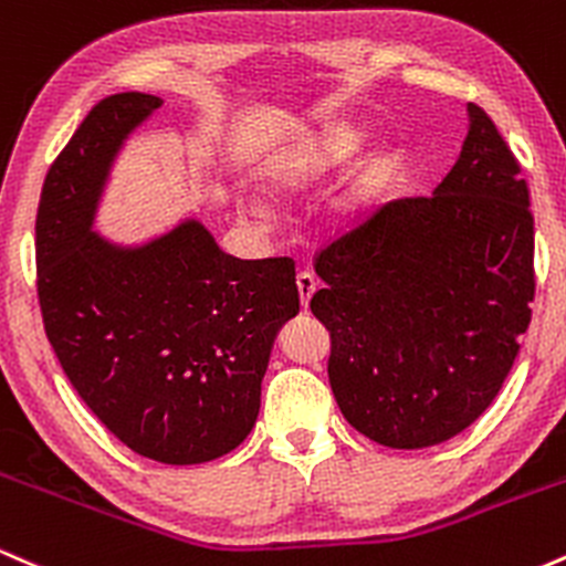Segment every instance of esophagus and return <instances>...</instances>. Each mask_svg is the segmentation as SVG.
I'll return each mask as SVG.
<instances>
[{"instance_id": "obj_1", "label": "esophagus", "mask_w": 566, "mask_h": 566, "mask_svg": "<svg viewBox=\"0 0 566 566\" xmlns=\"http://www.w3.org/2000/svg\"><path fill=\"white\" fill-rule=\"evenodd\" d=\"M295 284H297V292H301V305H303V308H308L311 295H314L319 284H316L314 274H308V271H301V274H297V279H295Z\"/></svg>"}]
</instances>
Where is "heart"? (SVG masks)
Wrapping results in <instances>:
<instances>
[{
  "instance_id": "obj_1",
  "label": "heart",
  "mask_w": 566,
  "mask_h": 566,
  "mask_svg": "<svg viewBox=\"0 0 566 566\" xmlns=\"http://www.w3.org/2000/svg\"><path fill=\"white\" fill-rule=\"evenodd\" d=\"M365 135L350 127H324L319 133H311L305 138H297L282 151L274 154L269 161V184L276 193L295 197V193L308 191L324 178H329L335 170L346 167L350 159L359 154ZM394 165L382 154H373L359 165V170L350 175L348 186L335 201V210L346 220L365 218L375 205H378L388 184H391ZM252 210L258 216H269V205L255 201Z\"/></svg>"
}]
</instances>
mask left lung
I'll return each instance as SVG.
<instances>
[{"instance_id":"left-lung-1","label":"left lung","mask_w":566,"mask_h":566,"mask_svg":"<svg viewBox=\"0 0 566 566\" xmlns=\"http://www.w3.org/2000/svg\"><path fill=\"white\" fill-rule=\"evenodd\" d=\"M469 122L433 197L388 201L316 255L327 287L311 311L329 329L335 401L394 450L465 431L503 388L532 319L527 180L476 103Z\"/></svg>"}]
</instances>
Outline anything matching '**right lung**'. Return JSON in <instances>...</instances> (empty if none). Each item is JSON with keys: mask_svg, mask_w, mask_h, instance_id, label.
Returning a JSON list of instances; mask_svg holds the SVG:
<instances>
[{"mask_svg": "<svg viewBox=\"0 0 566 566\" xmlns=\"http://www.w3.org/2000/svg\"><path fill=\"white\" fill-rule=\"evenodd\" d=\"M161 97H103L57 154L36 210V292L63 373L129 450L193 465L237 450L261 409L284 322L301 311L290 258L239 261L199 220L140 247L93 220L127 135Z\"/></svg>", "mask_w": 566, "mask_h": 566, "instance_id": "add662e5", "label": "right lung"}]
</instances>
